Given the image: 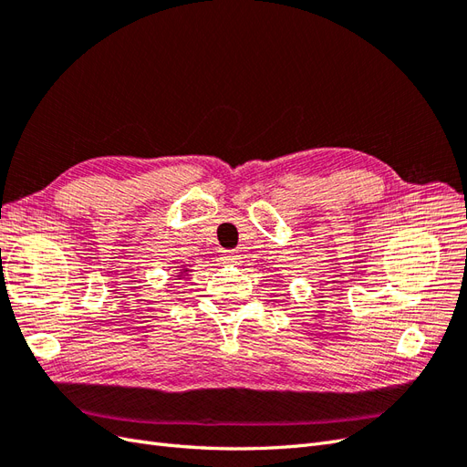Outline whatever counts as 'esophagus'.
I'll use <instances>...</instances> for the list:
<instances>
[{"label": "esophagus", "mask_w": 467, "mask_h": 467, "mask_svg": "<svg viewBox=\"0 0 467 467\" xmlns=\"http://www.w3.org/2000/svg\"><path fill=\"white\" fill-rule=\"evenodd\" d=\"M222 261L223 263H230V265H237L239 263V255H237L235 251H223Z\"/></svg>", "instance_id": "1"}]
</instances>
